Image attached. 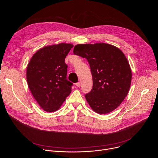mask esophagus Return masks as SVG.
Wrapping results in <instances>:
<instances>
[{"label": "esophagus", "instance_id": "obj_1", "mask_svg": "<svg viewBox=\"0 0 158 158\" xmlns=\"http://www.w3.org/2000/svg\"><path fill=\"white\" fill-rule=\"evenodd\" d=\"M76 85L77 86V87H80V85H81V82H77V83H76Z\"/></svg>", "mask_w": 158, "mask_h": 158}]
</instances>
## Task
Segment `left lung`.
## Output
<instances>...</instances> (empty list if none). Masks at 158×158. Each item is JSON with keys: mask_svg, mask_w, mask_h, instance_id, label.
Here are the masks:
<instances>
[{"mask_svg": "<svg viewBox=\"0 0 158 158\" xmlns=\"http://www.w3.org/2000/svg\"><path fill=\"white\" fill-rule=\"evenodd\" d=\"M74 54L85 58L93 76V89L85 98L89 106L103 114L116 109L126 97L132 73L123 52L106 43L78 44Z\"/></svg>", "mask_w": 158, "mask_h": 158, "instance_id": "obj_1", "label": "left lung"}]
</instances>
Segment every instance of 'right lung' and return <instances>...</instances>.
<instances>
[{
    "label": "right lung",
    "instance_id": "obj_1",
    "mask_svg": "<svg viewBox=\"0 0 158 158\" xmlns=\"http://www.w3.org/2000/svg\"><path fill=\"white\" fill-rule=\"evenodd\" d=\"M73 48L65 43L46 46L37 51L28 64L29 88L45 111L57 110L71 92L73 84L67 79L65 58Z\"/></svg>",
    "mask_w": 158,
    "mask_h": 158
}]
</instances>
